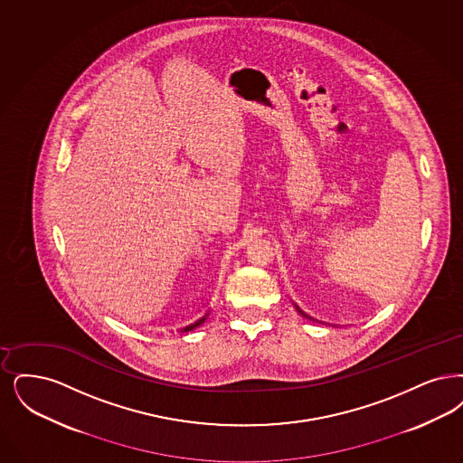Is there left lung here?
Listing matches in <instances>:
<instances>
[{
	"label": "left lung",
	"instance_id": "obj_1",
	"mask_svg": "<svg viewBox=\"0 0 463 463\" xmlns=\"http://www.w3.org/2000/svg\"><path fill=\"white\" fill-rule=\"evenodd\" d=\"M299 312H301V310H299ZM301 314H303V312H301Z\"/></svg>",
	"mask_w": 463,
	"mask_h": 463
}]
</instances>
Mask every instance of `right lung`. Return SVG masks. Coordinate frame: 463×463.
I'll return each mask as SVG.
<instances>
[{"label":"right lung","instance_id":"add662e5","mask_svg":"<svg viewBox=\"0 0 463 463\" xmlns=\"http://www.w3.org/2000/svg\"><path fill=\"white\" fill-rule=\"evenodd\" d=\"M206 315H208V314H204L203 317H202V318H198V320H196V322H194V324H191V326H185V327H184V329H183V331H184V333H187V331H193V329H196V327H200V326H202V324H203L204 318H206Z\"/></svg>","mask_w":463,"mask_h":463}]
</instances>
